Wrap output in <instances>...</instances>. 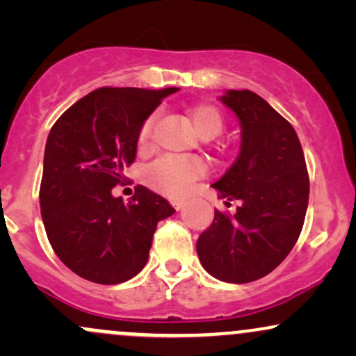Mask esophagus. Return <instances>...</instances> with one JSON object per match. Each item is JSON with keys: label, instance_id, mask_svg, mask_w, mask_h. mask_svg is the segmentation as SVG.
<instances>
[{"label": "esophagus", "instance_id": "1", "mask_svg": "<svg viewBox=\"0 0 356 356\" xmlns=\"http://www.w3.org/2000/svg\"><path fill=\"white\" fill-rule=\"evenodd\" d=\"M172 206L175 207L177 211H181L184 206H186V201H182V199H174L172 201Z\"/></svg>", "mask_w": 356, "mask_h": 356}]
</instances>
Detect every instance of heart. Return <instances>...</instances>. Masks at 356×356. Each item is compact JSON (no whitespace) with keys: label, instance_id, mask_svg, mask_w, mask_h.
<instances>
[{"label":"heart","instance_id":"b5f03b06","mask_svg":"<svg viewBox=\"0 0 356 356\" xmlns=\"http://www.w3.org/2000/svg\"><path fill=\"white\" fill-rule=\"evenodd\" d=\"M192 127L201 138H214L219 136L222 130V117L218 108L212 105H199L189 112ZM155 117L150 115L142 125L140 134H138V147L147 149L152 137ZM204 167L199 161L192 159L177 157V155H165L155 161L150 169L147 170V181H149L155 189L162 191L172 197H181L191 189L192 182L202 174Z\"/></svg>","mask_w":356,"mask_h":356}]
</instances>
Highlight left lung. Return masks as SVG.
<instances>
[{
	"instance_id": "left-lung-1",
	"label": "left lung",
	"mask_w": 356,
	"mask_h": 356,
	"mask_svg": "<svg viewBox=\"0 0 356 356\" xmlns=\"http://www.w3.org/2000/svg\"><path fill=\"white\" fill-rule=\"evenodd\" d=\"M219 100L238 117L241 149L212 187L226 206H239L234 216L216 211L195 249L211 276L243 284L269 275L296 244L309 179L295 129L266 100L249 90H226Z\"/></svg>"
}]
</instances>
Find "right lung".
Masks as SVG:
<instances>
[{"label": "right lung", "mask_w": 356, "mask_h": 356, "mask_svg": "<svg viewBox=\"0 0 356 356\" xmlns=\"http://www.w3.org/2000/svg\"><path fill=\"white\" fill-rule=\"evenodd\" d=\"M179 88H112L88 93L55 122L47 138L40 187L42 219L53 251L75 275L118 284L144 269L159 220L175 209L136 187L113 197L136 161L142 125Z\"/></svg>", "instance_id": "add662e5"}]
</instances>
